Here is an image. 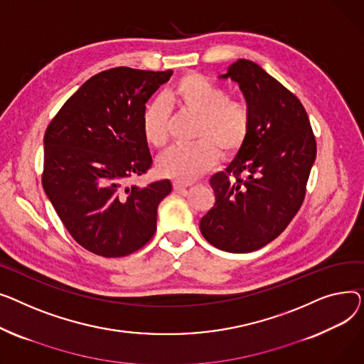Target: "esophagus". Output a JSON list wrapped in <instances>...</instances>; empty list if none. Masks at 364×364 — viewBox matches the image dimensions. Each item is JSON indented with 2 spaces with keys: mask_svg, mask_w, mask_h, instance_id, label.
<instances>
[{
  "mask_svg": "<svg viewBox=\"0 0 364 364\" xmlns=\"http://www.w3.org/2000/svg\"><path fill=\"white\" fill-rule=\"evenodd\" d=\"M188 186H191V183H188V182H181V181H175L173 182V189L175 191H182V189H185Z\"/></svg>",
  "mask_w": 364,
  "mask_h": 364,
  "instance_id": "obj_1",
  "label": "esophagus"
}]
</instances>
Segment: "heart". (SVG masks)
<instances>
[{"label": "heart", "mask_w": 364, "mask_h": 364, "mask_svg": "<svg viewBox=\"0 0 364 364\" xmlns=\"http://www.w3.org/2000/svg\"><path fill=\"white\" fill-rule=\"evenodd\" d=\"M182 112L198 117L194 131L196 142L172 146L157 167L160 173L176 181H192L218 161L219 151L232 156L248 138L251 114L245 102L230 100L228 91L201 75L183 76L170 95ZM145 139L156 148L168 141L167 112L161 101L146 105L142 114Z\"/></svg>", "instance_id": "obj_1"}]
</instances>
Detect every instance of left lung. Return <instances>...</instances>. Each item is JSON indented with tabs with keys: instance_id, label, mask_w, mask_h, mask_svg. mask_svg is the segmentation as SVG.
Returning a JSON list of instances; mask_svg holds the SVG:
<instances>
[{
	"instance_id": "1",
	"label": "left lung",
	"mask_w": 364,
	"mask_h": 364,
	"mask_svg": "<svg viewBox=\"0 0 364 364\" xmlns=\"http://www.w3.org/2000/svg\"><path fill=\"white\" fill-rule=\"evenodd\" d=\"M219 77L240 85L251 127L225 172L210 179L216 203L200 230L219 250L251 252L279 237L300 210L316 139L300 100L259 64L240 58Z\"/></svg>"
}]
</instances>
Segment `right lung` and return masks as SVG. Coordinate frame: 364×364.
Instances as JSON below:
<instances>
[{"label": "right lung", "mask_w": 364, "mask_h": 364, "mask_svg": "<svg viewBox=\"0 0 364 364\" xmlns=\"http://www.w3.org/2000/svg\"><path fill=\"white\" fill-rule=\"evenodd\" d=\"M172 70L116 68L85 82L44 136L42 186L73 240L102 257H123L153 238L168 179L127 185L151 167L145 102Z\"/></svg>", "instance_id": "obj_1"}]
</instances>
